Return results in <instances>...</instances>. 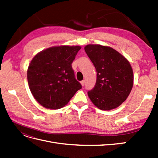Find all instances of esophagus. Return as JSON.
<instances>
[{"mask_svg":"<svg viewBox=\"0 0 158 158\" xmlns=\"http://www.w3.org/2000/svg\"><path fill=\"white\" fill-rule=\"evenodd\" d=\"M80 83H81V84H82V86H84V84H85V80H82V81H81Z\"/></svg>","mask_w":158,"mask_h":158,"instance_id":"1","label":"esophagus"}]
</instances>
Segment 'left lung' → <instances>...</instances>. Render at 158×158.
<instances>
[{
    "label": "left lung",
    "mask_w": 158,
    "mask_h": 158,
    "mask_svg": "<svg viewBox=\"0 0 158 158\" xmlns=\"http://www.w3.org/2000/svg\"><path fill=\"white\" fill-rule=\"evenodd\" d=\"M97 72L94 88L88 92L92 102L101 110L117 108L127 99L133 86V70L128 60L108 46L84 47Z\"/></svg>",
    "instance_id": "obj_1"
}]
</instances>
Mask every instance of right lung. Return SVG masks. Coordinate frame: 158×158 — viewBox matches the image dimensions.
<instances>
[{
  "instance_id": "1",
  "label": "right lung",
  "mask_w": 158,
  "mask_h": 158,
  "mask_svg": "<svg viewBox=\"0 0 158 158\" xmlns=\"http://www.w3.org/2000/svg\"><path fill=\"white\" fill-rule=\"evenodd\" d=\"M80 46L49 47L33 57L27 71L33 96L43 107H64L82 85L75 78L72 63Z\"/></svg>"
}]
</instances>
